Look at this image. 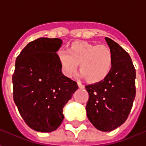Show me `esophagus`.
<instances>
[{"label": "esophagus", "instance_id": "esophagus-1", "mask_svg": "<svg viewBox=\"0 0 146 146\" xmlns=\"http://www.w3.org/2000/svg\"><path fill=\"white\" fill-rule=\"evenodd\" d=\"M77 85H78V87H79L80 88H81V89L84 88V85H83L82 84H81L80 82H77Z\"/></svg>", "mask_w": 146, "mask_h": 146}]
</instances>
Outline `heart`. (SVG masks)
Wrapping results in <instances>:
<instances>
[{
    "mask_svg": "<svg viewBox=\"0 0 146 146\" xmlns=\"http://www.w3.org/2000/svg\"><path fill=\"white\" fill-rule=\"evenodd\" d=\"M56 57L64 76L72 77L80 64V75L91 84L103 81L111 73L114 62L113 51L107 45L87 41L71 43L66 51H58Z\"/></svg>",
    "mask_w": 146,
    "mask_h": 146,
    "instance_id": "b5f03b06",
    "label": "heart"
}]
</instances>
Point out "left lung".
Here are the masks:
<instances>
[{
    "label": "left lung",
    "mask_w": 146,
    "mask_h": 146,
    "mask_svg": "<svg viewBox=\"0 0 146 146\" xmlns=\"http://www.w3.org/2000/svg\"><path fill=\"white\" fill-rule=\"evenodd\" d=\"M105 39L113 53V70L103 81L85 87L89 94L86 111L96 128L109 132L127 119L136 94V72L128 53L113 40Z\"/></svg>",
    "instance_id": "1"
}]
</instances>
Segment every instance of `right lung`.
<instances>
[{
  "mask_svg": "<svg viewBox=\"0 0 146 146\" xmlns=\"http://www.w3.org/2000/svg\"><path fill=\"white\" fill-rule=\"evenodd\" d=\"M59 38L40 37L30 42L15 61L13 98L27 125L39 132H51L64 119L65 105L78 89L62 73L56 52Z\"/></svg>",
  "mask_w": 146,
  "mask_h": 146,
  "instance_id": "obj_1",
  "label": "right lung"
}]
</instances>
